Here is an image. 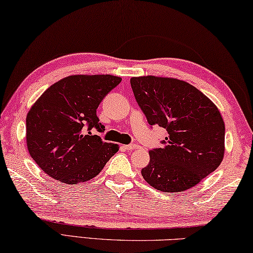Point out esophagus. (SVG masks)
Masks as SVG:
<instances>
[{"label":"esophagus","instance_id":"34e87169","mask_svg":"<svg viewBox=\"0 0 253 253\" xmlns=\"http://www.w3.org/2000/svg\"><path fill=\"white\" fill-rule=\"evenodd\" d=\"M123 148L126 149V150H127V151H131V150H133V149H138L139 148V144L130 143V144H126V146H123Z\"/></svg>","mask_w":253,"mask_h":253}]
</instances>
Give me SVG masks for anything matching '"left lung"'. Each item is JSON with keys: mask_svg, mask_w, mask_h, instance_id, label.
I'll list each match as a JSON object with an SVG mask.
<instances>
[{"mask_svg": "<svg viewBox=\"0 0 253 253\" xmlns=\"http://www.w3.org/2000/svg\"><path fill=\"white\" fill-rule=\"evenodd\" d=\"M131 87L150 126L167 130L163 147L149 151L141 173L165 193L197 185L213 172L224 156L225 126L211 99L188 83L175 78L132 77Z\"/></svg>", "mask_w": 253, "mask_h": 253, "instance_id": "8db88e82", "label": "left lung"}]
</instances>
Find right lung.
Segmentation results:
<instances>
[{
    "label": "right lung",
    "mask_w": 253,
    "mask_h": 253,
    "mask_svg": "<svg viewBox=\"0 0 253 253\" xmlns=\"http://www.w3.org/2000/svg\"><path fill=\"white\" fill-rule=\"evenodd\" d=\"M112 75H74L51 85L27 115V144L31 158L55 179L84 183L97 176L119 151L92 130L104 132L96 110L121 83Z\"/></svg>",
    "instance_id": "right-lung-1"
}]
</instances>
